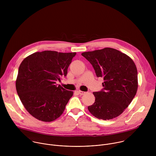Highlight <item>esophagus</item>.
I'll use <instances>...</instances> for the list:
<instances>
[{"instance_id":"esophagus-1","label":"esophagus","mask_w":156,"mask_h":156,"mask_svg":"<svg viewBox=\"0 0 156 156\" xmlns=\"http://www.w3.org/2000/svg\"><path fill=\"white\" fill-rule=\"evenodd\" d=\"M80 95H83V94H84L85 93H86V92H84V91H76Z\"/></svg>"}]
</instances>
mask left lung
Masks as SVG:
<instances>
[{"label": "left lung", "instance_id": "1", "mask_svg": "<svg viewBox=\"0 0 156 156\" xmlns=\"http://www.w3.org/2000/svg\"><path fill=\"white\" fill-rule=\"evenodd\" d=\"M93 65L98 77H103L104 88L94 92V103L88 106L99 119L110 120L120 115L135 96L138 72L133 60L115 49L106 48L81 54Z\"/></svg>", "mask_w": 156, "mask_h": 156}]
</instances>
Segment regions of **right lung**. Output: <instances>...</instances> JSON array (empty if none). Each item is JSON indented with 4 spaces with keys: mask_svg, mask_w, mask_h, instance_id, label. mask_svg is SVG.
I'll return each instance as SVG.
<instances>
[{
    "mask_svg": "<svg viewBox=\"0 0 156 156\" xmlns=\"http://www.w3.org/2000/svg\"><path fill=\"white\" fill-rule=\"evenodd\" d=\"M76 52L52 51L37 52L21 63L16 89L28 112L43 122H52L63 112L73 94L56 84L67 75L68 68Z\"/></svg>",
    "mask_w": 156,
    "mask_h": 156,
    "instance_id": "1",
    "label": "right lung"
}]
</instances>
